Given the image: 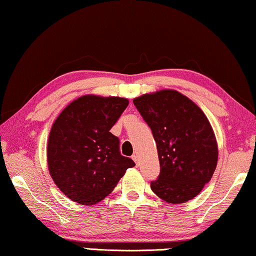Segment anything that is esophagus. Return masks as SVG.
I'll use <instances>...</instances> for the list:
<instances>
[{"label": "esophagus", "mask_w": 256, "mask_h": 256, "mask_svg": "<svg viewBox=\"0 0 256 256\" xmlns=\"http://www.w3.org/2000/svg\"><path fill=\"white\" fill-rule=\"evenodd\" d=\"M132 160H134L136 164H138V160H140V157H138V154H132Z\"/></svg>", "instance_id": "1"}]
</instances>
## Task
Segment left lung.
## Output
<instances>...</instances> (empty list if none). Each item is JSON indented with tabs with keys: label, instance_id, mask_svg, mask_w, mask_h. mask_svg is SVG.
Returning <instances> with one entry per match:
<instances>
[{
	"label": "left lung",
	"instance_id": "obj_1",
	"mask_svg": "<svg viewBox=\"0 0 256 256\" xmlns=\"http://www.w3.org/2000/svg\"><path fill=\"white\" fill-rule=\"evenodd\" d=\"M134 105L152 132L160 173L151 190L168 203L194 198L216 170V137L202 110L176 90L135 98Z\"/></svg>",
	"mask_w": 256,
	"mask_h": 256
}]
</instances>
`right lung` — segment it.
<instances>
[{
  "mask_svg": "<svg viewBox=\"0 0 256 256\" xmlns=\"http://www.w3.org/2000/svg\"><path fill=\"white\" fill-rule=\"evenodd\" d=\"M128 104L120 97L83 96L55 120L47 146L48 170L66 198L96 204L135 166L120 154V140L110 132Z\"/></svg>",
  "mask_w": 256,
  "mask_h": 256,
  "instance_id": "obj_1",
  "label": "right lung"
}]
</instances>
